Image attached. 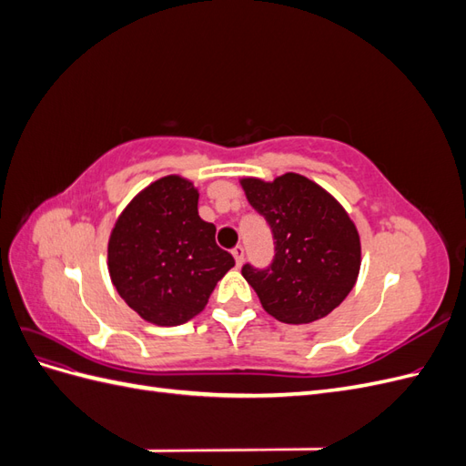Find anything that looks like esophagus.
I'll list each match as a JSON object with an SVG mask.
<instances>
[{
	"label": "esophagus",
	"instance_id": "34e87169",
	"mask_svg": "<svg viewBox=\"0 0 466 466\" xmlns=\"http://www.w3.org/2000/svg\"><path fill=\"white\" fill-rule=\"evenodd\" d=\"M231 255L235 257V262H237V266H241L243 264V258H245V248L238 245V247H235L233 250H231Z\"/></svg>",
	"mask_w": 466,
	"mask_h": 466
}]
</instances>
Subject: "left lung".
<instances>
[{
  "label": "left lung",
  "instance_id": "1",
  "mask_svg": "<svg viewBox=\"0 0 466 466\" xmlns=\"http://www.w3.org/2000/svg\"><path fill=\"white\" fill-rule=\"evenodd\" d=\"M238 182L276 238L268 270L243 266L264 311L286 324H309L332 313L356 286L361 266L360 233L344 206L299 173Z\"/></svg>",
  "mask_w": 466,
  "mask_h": 466
}]
</instances>
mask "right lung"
<instances>
[{
	"mask_svg": "<svg viewBox=\"0 0 466 466\" xmlns=\"http://www.w3.org/2000/svg\"><path fill=\"white\" fill-rule=\"evenodd\" d=\"M200 192L180 175L161 177L122 209L108 237L112 286L144 320L178 327L198 313L235 266L198 216Z\"/></svg>",
	"mask_w": 466,
	"mask_h": 466,
	"instance_id": "1",
	"label": "right lung"
}]
</instances>
